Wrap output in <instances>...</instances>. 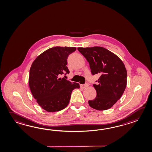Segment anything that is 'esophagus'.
Segmentation results:
<instances>
[{
	"label": "esophagus",
	"instance_id": "34e87169",
	"mask_svg": "<svg viewBox=\"0 0 152 152\" xmlns=\"http://www.w3.org/2000/svg\"><path fill=\"white\" fill-rule=\"evenodd\" d=\"M88 85L87 84H81V86H80V87H81V88H86V87H88Z\"/></svg>",
	"mask_w": 152,
	"mask_h": 152
}]
</instances>
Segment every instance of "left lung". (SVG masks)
<instances>
[{"label": "left lung", "instance_id": "8db88e82", "mask_svg": "<svg viewBox=\"0 0 152 152\" xmlns=\"http://www.w3.org/2000/svg\"><path fill=\"white\" fill-rule=\"evenodd\" d=\"M78 51L89 62L92 75L99 74L94 99L89 100L91 108L104 111L111 108L121 98L127 83L125 65L117 55L102 47H78Z\"/></svg>", "mask_w": 152, "mask_h": 152}]
</instances>
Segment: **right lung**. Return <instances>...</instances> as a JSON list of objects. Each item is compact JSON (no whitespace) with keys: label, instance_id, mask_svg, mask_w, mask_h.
I'll return each mask as SVG.
<instances>
[{"label":"right lung","instance_id":"1","mask_svg":"<svg viewBox=\"0 0 152 152\" xmlns=\"http://www.w3.org/2000/svg\"><path fill=\"white\" fill-rule=\"evenodd\" d=\"M74 47H54L38 56L31 64L29 86L31 94L47 112L59 111L68 106L72 91L80 84L59 76L66 72L68 56L76 51Z\"/></svg>","mask_w":152,"mask_h":152}]
</instances>
